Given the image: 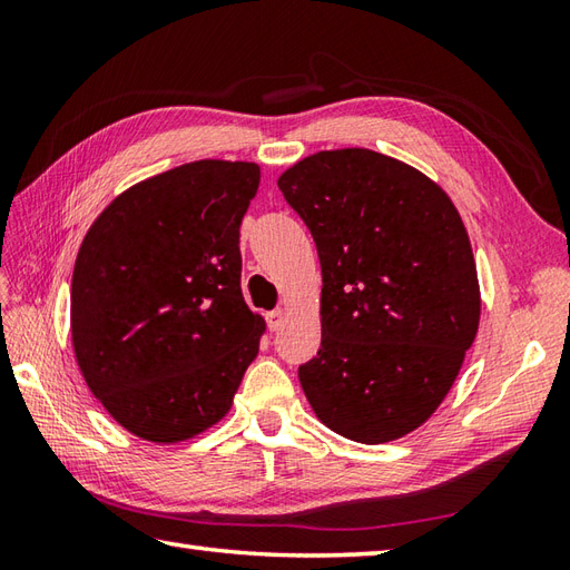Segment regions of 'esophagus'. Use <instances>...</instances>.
<instances>
[{
	"instance_id": "34e87169",
	"label": "esophagus",
	"mask_w": 570,
	"mask_h": 570,
	"mask_svg": "<svg viewBox=\"0 0 570 570\" xmlns=\"http://www.w3.org/2000/svg\"><path fill=\"white\" fill-rule=\"evenodd\" d=\"M286 321V311L284 308H276L272 313H266V325H269V331H278Z\"/></svg>"
}]
</instances>
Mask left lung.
Returning <instances> with one entry per match:
<instances>
[{"instance_id":"8db88e82","label":"left lung","mask_w":570,"mask_h":570,"mask_svg":"<svg viewBox=\"0 0 570 570\" xmlns=\"http://www.w3.org/2000/svg\"><path fill=\"white\" fill-rule=\"evenodd\" d=\"M278 190L316 242L321 350L298 367L316 416L357 443L419 429L451 390L480 323L465 225L445 190L370 149L306 156Z\"/></svg>"}]
</instances>
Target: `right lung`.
Masks as SVG:
<instances>
[{
  "mask_svg": "<svg viewBox=\"0 0 570 570\" xmlns=\"http://www.w3.org/2000/svg\"><path fill=\"white\" fill-rule=\"evenodd\" d=\"M259 166L203 159L117 196L85 235L70 286V333L90 392L154 443L215 426L264 318L242 296L239 225Z\"/></svg>",
  "mask_w": 570,
  "mask_h": 570,
  "instance_id": "add662e5",
  "label": "right lung"
}]
</instances>
